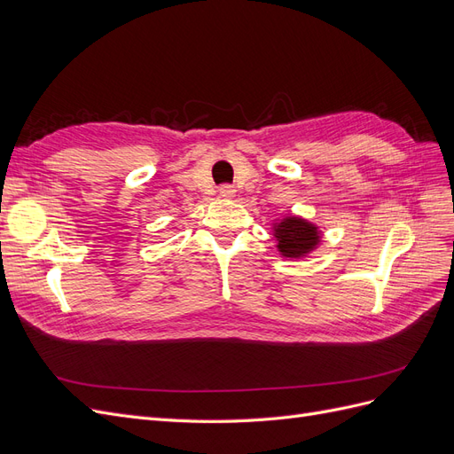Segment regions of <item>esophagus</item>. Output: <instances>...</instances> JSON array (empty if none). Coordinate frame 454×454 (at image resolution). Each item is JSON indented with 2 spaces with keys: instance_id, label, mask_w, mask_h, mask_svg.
<instances>
[{
  "instance_id": "obj_1",
  "label": "esophagus",
  "mask_w": 454,
  "mask_h": 454,
  "mask_svg": "<svg viewBox=\"0 0 454 454\" xmlns=\"http://www.w3.org/2000/svg\"><path fill=\"white\" fill-rule=\"evenodd\" d=\"M217 191H219V197H222V199H232L237 193V189L232 185H222Z\"/></svg>"
}]
</instances>
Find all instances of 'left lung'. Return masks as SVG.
Returning a JSON list of instances; mask_svg holds the SVG:
<instances>
[{"mask_svg":"<svg viewBox=\"0 0 454 454\" xmlns=\"http://www.w3.org/2000/svg\"><path fill=\"white\" fill-rule=\"evenodd\" d=\"M274 239H277V248L284 257H305L316 246L320 244V231L314 223L307 222L303 217L287 215L282 222L274 223Z\"/></svg>","mask_w":454,"mask_h":454,"instance_id":"obj_1","label":"left lung"}]
</instances>
